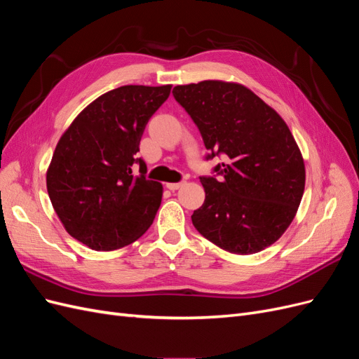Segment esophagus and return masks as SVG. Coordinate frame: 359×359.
Masks as SVG:
<instances>
[{"label":"esophagus","instance_id":"esophagus-1","mask_svg":"<svg viewBox=\"0 0 359 359\" xmlns=\"http://www.w3.org/2000/svg\"><path fill=\"white\" fill-rule=\"evenodd\" d=\"M184 184H186V181H181V182H168L166 187H168L169 190H178L180 187L184 186Z\"/></svg>","mask_w":359,"mask_h":359}]
</instances>
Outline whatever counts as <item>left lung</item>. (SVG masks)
<instances>
[{"label": "left lung", "mask_w": 359, "mask_h": 359, "mask_svg": "<svg viewBox=\"0 0 359 359\" xmlns=\"http://www.w3.org/2000/svg\"><path fill=\"white\" fill-rule=\"evenodd\" d=\"M202 135L206 160L224 156L215 177H201L205 202L191 215L206 240L235 255L274 244L295 217L306 186L301 151L273 107L241 83L202 81L173 88Z\"/></svg>", "instance_id": "obj_1"}]
</instances>
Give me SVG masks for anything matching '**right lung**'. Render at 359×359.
Segmentation results:
<instances>
[{"instance_id":"add662e5","label":"right lung","mask_w":359,"mask_h":359,"mask_svg":"<svg viewBox=\"0 0 359 359\" xmlns=\"http://www.w3.org/2000/svg\"><path fill=\"white\" fill-rule=\"evenodd\" d=\"M172 85H124L90 103L58 140L48 193L66 231L97 252L135 243L153 224L163 186L137 158L140 137ZM140 165L135 175L134 168Z\"/></svg>"}]
</instances>
